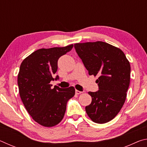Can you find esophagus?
<instances>
[{"mask_svg": "<svg viewBox=\"0 0 147 147\" xmlns=\"http://www.w3.org/2000/svg\"><path fill=\"white\" fill-rule=\"evenodd\" d=\"M81 93H82V91H80L78 90H75V93L76 94H80Z\"/></svg>", "mask_w": 147, "mask_h": 147, "instance_id": "34e87169", "label": "esophagus"}]
</instances>
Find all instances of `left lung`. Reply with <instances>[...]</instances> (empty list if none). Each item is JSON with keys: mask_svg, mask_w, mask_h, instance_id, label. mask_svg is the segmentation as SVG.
<instances>
[{"mask_svg": "<svg viewBox=\"0 0 147 147\" xmlns=\"http://www.w3.org/2000/svg\"><path fill=\"white\" fill-rule=\"evenodd\" d=\"M74 49L89 75L98 76V91L88 92L92 101L86 107V113L94 123H108L125 102L130 85V63L120 49L105 42L76 43Z\"/></svg>", "mask_w": 147, "mask_h": 147, "instance_id": "8db88e82", "label": "left lung"}]
</instances>
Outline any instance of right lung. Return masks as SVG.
<instances>
[{"mask_svg": "<svg viewBox=\"0 0 147 147\" xmlns=\"http://www.w3.org/2000/svg\"><path fill=\"white\" fill-rule=\"evenodd\" d=\"M73 45L64 47L41 49L34 52L21 64L17 78L22 102L34 120L41 125L51 127L63 118L68 100L74 96L73 87L52 89V80L58 70V61L71 51Z\"/></svg>", "mask_w": 147, "mask_h": 147, "instance_id": "right-lung-1", "label": "right lung"}]
</instances>
